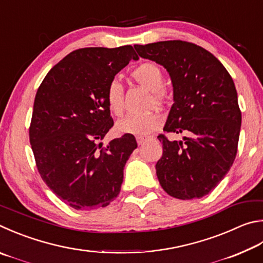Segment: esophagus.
<instances>
[{"mask_svg": "<svg viewBox=\"0 0 263 263\" xmlns=\"http://www.w3.org/2000/svg\"><path fill=\"white\" fill-rule=\"evenodd\" d=\"M146 141H147L146 138H142V137H137V142H138V145H139V146L144 145Z\"/></svg>", "mask_w": 263, "mask_h": 263, "instance_id": "1", "label": "esophagus"}]
</instances>
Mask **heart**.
<instances>
[{
	"mask_svg": "<svg viewBox=\"0 0 263 263\" xmlns=\"http://www.w3.org/2000/svg\"><path fill=\"white\" fill-rule=\"evenodd\" d=\"M131 77L142 87L151 90V106L162 107L166 102V95L163 89L164 74L159 64L154 62H144L131 71ZM106 104L109 111L121 116L124 110V90L117 79L109 83L106 90ZM161 126V118L154 112L142 115H128L116 124V131L119 135H132L146 137Z\"/></svg>",
	"mask_w": 263,
	"mask_h": 263,
	"instance_id": "1",
	"label": "heart"
}]
</instances>
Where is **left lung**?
Returning a JSON list of instances; mask_svg holds the SVG:
<instances>
[{"instance_id":"left-lung-1","label":"left lung","mask_w":263,"mask_h":263,"mask_svg":"<svg viewBox=\"0 0 263 263\" xmlns=\"http://www.w3.org/2000/svg\"><path fill=\"white\" fill-rule=\"evenodd\" d=\"M139 56L163 65L173 80L175 103L164 133H186L183 141L157 138L160 184L180 200L202 198L216 187L236 159L241 111L223 64L202 47L181 40L136 45Z\"/></svg>"}]
</instances>
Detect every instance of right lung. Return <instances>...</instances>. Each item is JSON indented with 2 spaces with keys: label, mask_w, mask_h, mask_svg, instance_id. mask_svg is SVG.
Returning a JSON list of instances; mask_svg holds the SVG:
<instances>
[{
  "label": "right lung",
  "mask_w": 263,
  "mask_h": 263,
  "mask_svg": "<svg viewBox=\"0 0 263 263\" xmlns=\"http://www.w3.org/2000/svg\"><path fill=\"white\" fill-rule=\"evenodd\" d=\"M138 56L132 46L71 51L37 88L28 128L42 180L77 211L106 207L121 192L123 170L137 148L123 135L98 144L114 126L106 90L115 74Z\"/></svg>",
  "instance_id": "obj_1"
}]
</instances>
